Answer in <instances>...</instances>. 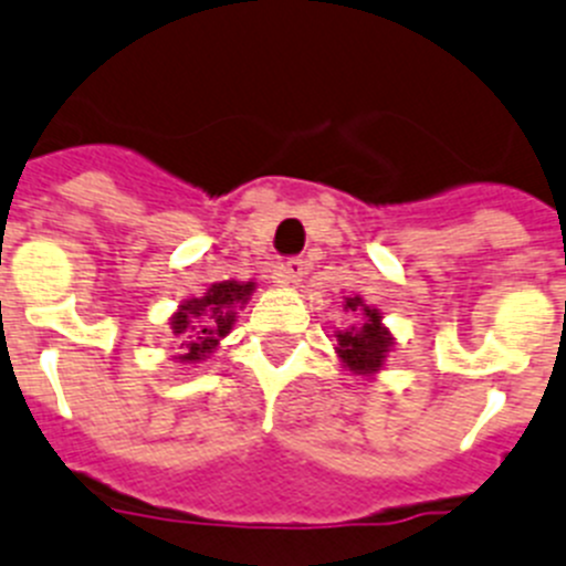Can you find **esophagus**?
<instances>
[{
    "mask_svg": "<svg viewBox=\"0 0 566 566\" xmlns=\"http://www.w3.org/2000/svg\"><path fill=\"white\" fill-rule=\"evenodd\" d=\"M301 276H307V262H304V259H287V262H284L276 273L279 284H284V287H290V284H298Z\"/></svg>",
    "mask_w": 566,
    "mask_h": 566,
    "instance_id": "1",
    "label": "esophagus"
}]
</instances>
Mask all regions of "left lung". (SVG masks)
I'll return each instance as SVG.
<instances>
[{
	"instance_id": "obj_1",
	"label": "left lung",
	"mask_w": 566,
	"mask_h": 566,
	"mask_svg": "<svg viewBox=\"0 0 566 566\" xmlns=\"http://www.w3.org/2000/svg\"><path fill=\"white\" fill-rule=\"evenodd\" d=\"M346 313H360L363 324L348 326V329H337V357H340L343 368H348L352 374H360V377H374L377 371H382L385 357H388L390 346H394V337L382 326V313L374 307H368L360 295L355 298H346Z\"/></svg>"
}]
</instances>
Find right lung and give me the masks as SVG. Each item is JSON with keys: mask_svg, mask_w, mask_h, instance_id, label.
Instances as JSON below:
<instances>
[{"mask_svg": "<svg viewBox=\"0 0 566 566\" xmlns=\"http://www.w3.org/2000/svg\"><path fill=\"white\" fill-rule=\"evenodd\" d=\"M253 282H218L211 284L198 298L184 301L178 313H172L170 329L178 340V363H200L220 346L237 321V310L251 298Z\"/></svg>", "mask_w": 566, "mask_h": 566, "instance_id": "obj_1", "label": "right lung"}]
</instances>
